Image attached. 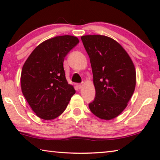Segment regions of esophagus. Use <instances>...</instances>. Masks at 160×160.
Instances as JSON below:
<instances>
[{"label":"esophagus","mask_w":160,"mask_h":160,"mask_svg":"<svg viewBox=\"0 0 160 160\" xmlns=\"http://www.w3.org/2000/svg\"><path fill=\"white\" fill-rule=\"evenodd\" d=\"M78 88H79V89H81L82 88V86H83V83H80V84H78Z\"/></svg>","instance_id":"34e87169"}]
</instances>
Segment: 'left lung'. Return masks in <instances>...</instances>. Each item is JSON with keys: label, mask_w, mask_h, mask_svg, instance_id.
Wrapping results in <instances>:
<instances>
[{"label": "left lung", "mask_w": 160, "mask_h": 160, "mask_svg": "<svg viewBox=\"0 0 160 160\" xmlns=\"http://www.w3.org/2000/svg\"><path fill=\"white\" fill-rule=\"evenodd\" d=\"M81 39L90 59L96 92L89 108L98 118L111 120L122 113L134 92V64L122 46L112 38L94 34Z\"/></svg>", "instance_id": "obj_1"}]
</instances>
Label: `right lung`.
<instances>
[{"label":"right lung","mask_w":160,"mask_h":160,"mask_svg":"<svg viewBox=\"0 0 160 160\" xmlns=\"http://www.w3.org/2000/svg\"><path fill=\"white\" fill-rule=\"evenodd\" d=\"M78 43L79 39L70 35L51 38L37 46L24 63L20 78L22 92L40 118H57L75 93L73 86L66 78L63 61Z\"/></svg>","instance_id":"obj_1"}]
</instances>
